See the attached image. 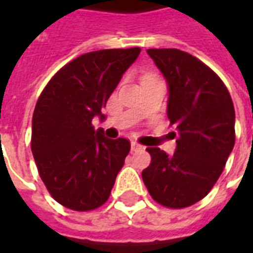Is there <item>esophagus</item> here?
Wrapping results in <instances>:
<instances>
[{
  "mask_svg": "<svg viewBox=\"0 0 253 253\" xmlns=\"http://www.w3.org/2000/svg\"><path fill=\"white\" fill-rule=\"evenodd\" d=\"M143 146L142 145H139L137 142H131V150L132 152H139V150H143Z\"/></svg>",
  "mask_w": 253,
  "mask_h": 253,
  "instance_id": "34e87169",
  "label": "esophagus"
}]
</instances>
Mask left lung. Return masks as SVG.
I'll return each mask as SVG.
<instances>
[{
    "instance_id": "left-lung-1",
    "label": "left lung",
    "mask_w": 253,
    "mask_h": 253,
    "mask_svg": "<svg viewBox=\"0 0 253 253\" xmlns=\"http://www.w3.org/2000/svg\"><path fill=\"white\" fill-rule=\"evenodd\" d=\"M168 85L167 114L179 132L175 153L148 148L152 163L142 179L154 201L183 209L203 199L215 184L234 146V107L211 69L177 48H150Z\"/></svg>"
}]
</instances>
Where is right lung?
<instances>
[{
  "instance_id": "obj_1",
  "label": "right lung",
  "mask_w": 253,
  "mask_h": 253,
  "mask_svg": "<svg viewBox=\"0 0 253 253\" xmlns=\"http://www.w3.org/2000/svg\"><path fill=\"white\" fill-rule=\"evenodd\" d=\"M139 47L84 54L59 70L38 99L32 116L31 149L42 180L62 206L88 211L104 205L130 142L94 130L101 114Z\"/></svg>"
}]
</instances>
